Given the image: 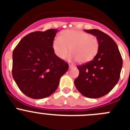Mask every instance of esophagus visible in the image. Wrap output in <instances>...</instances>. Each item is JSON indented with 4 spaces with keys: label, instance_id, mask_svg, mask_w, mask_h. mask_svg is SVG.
Returning <instances> with one entry per match:
<instances>
[{
    "label": "esophagus",
    "instance_id": "esophagus-1",
    "mask_svg": "<svg viewBox=\"0 0 130 130\" xmlns=\"http://www.w3.org/2000/svg\"><path fill=\"white\" fill-rule=\"evenodd\" d=\"M73 65H69V69H71V68H72V67H73Z\"/></svg>",
    "mask_w": 130,
    "mask_h": 130
}]
</instances>
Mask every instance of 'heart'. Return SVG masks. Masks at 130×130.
I'll use <instances>...</instances> for the list:
<instances>
[{
	"mask_svg": "<svg viewBox=\"0 0 130 130\" xmlns=\"http://www.w3.org/2000/svg\"><path fill=\"white\" fill-rule=\"evenodd\" d=\"M53 48L58 58H66L71 48L70 60L85 63L93 60L99 52V43L96 36L78 30H66L53 42Z\"/></svg>",
	"mask_w": 130,
	"mask_h": 130,
	"instance_id": "heart-1",
	"label": "heart"
}]
</instances>
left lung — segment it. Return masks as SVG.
Returning a JSON list of instances; mask_svg holds the SVG:
<instances>
[{
    "mask_svg": "<svg viewBox=\"0 0 130 130\" xmlns=\"http://www.w3.org/2000/svg\"><path fill=\"white\" fill-rule=\"evenodd\" d=\"M84 31L97 37L99 49L93 60L77 67L79 76L74 85L84 96L97 99L109 93L117 85L122 59L117 45L110 36L96 29Z\"/></svg>",
    "mask_w": 130,
    "mask_h": 130,
    "instance_id": "left-lung-1",
    "label": "left lung"
}]
</instances>
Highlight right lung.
I'll return each instance as SVG.
<instances>
[{
    "label": "right lung",
    "instance_id": "obj_1",
    "mask_svg": "<svg viewBox=\"0 0 130 130\" xmlns=\"http://www.w3.org/2000/svg\"><path fill=\"white\" fill-rule=\"evenodd\" d=\"M58 30L34 31L24 36L13 52L12 75L20 90L34 99L51 96L69 65L55 54L53 42Z\"/></svg>",
    "mask_w": 130,
    "mask_h": 130
}]
</instances>
